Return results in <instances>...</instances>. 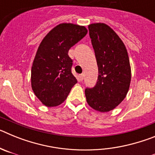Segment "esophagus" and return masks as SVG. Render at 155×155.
<instances>
[{
  "label": "esophagus",
  "mask_w": 155,
  "mask_h": 155,
  "mask_svg": "<svg viewBox=\"0 0 155 155\" xmlns=\"http://www.w3.org/2000/svg\"><path fill=\"white\" fill-rule=\"evenodd\" d=\"M84 78V74H81L79 75V79H80V81H83Z\"/></svg>",
  "instance_id": "34e87169"
}]
</instances>
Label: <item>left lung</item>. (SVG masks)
I'll return each instance as SVG.
<instances>
[{"label": "left lung", "instance_id": "left-lung-1", "mask_svg": "<svg viewBox=\"0 0 155 155\" xmlns=\"http://www.w3.org/2000/svg\"><path fill=\"white\" fill-rule=\"evenodd\" d=\"M89 35L98 68L95 86L85 89L87 104L105 113L125 98L131 80V69L126 46L118 35L104 23L88 25Z\"/></svg>", "mask_w": 155, "mask_h": 155}]
</instances>
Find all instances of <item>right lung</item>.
Segmentation results:
<instances>
[{
    "instance_id": "add662e5",
    "label": "right lung",
    "mask_w": 155,
    "mask_h": 155,
    "mask_svg": "<svg viewBox=\"0 0 155 155\" xmlns=\"http://www.w3.org/2000/svg\"><path fill=\"white\" fill-rule=\"evenodd\" d=\"M87 32L84 26L62 23L41 42L31 67V83L37 98L47 107L63 103L78 82L71 72L73 61L68 51Z\"/></svg>"
}]
</instances>
